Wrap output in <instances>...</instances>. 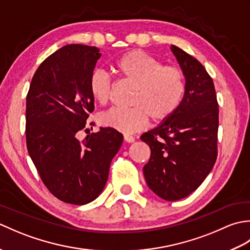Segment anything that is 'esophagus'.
I'll list each match as a JSON object with an SVG mask.
<instances>
[{"label": "esophagus", "mask_w": 250, "mask_h": 250, "mask_svg": "<svg viewBox=\"0 0 250 250\" xmlns=\"http://www.w3.org/2000/svg\"><path fill=\"white\" fill-rule=\"evenodd\" d=\"M124 139L126 143H133L135 141V139L132 135H129V134H125L124 135Z\"/></svg>", "instance_id": "1"}]
</instances>
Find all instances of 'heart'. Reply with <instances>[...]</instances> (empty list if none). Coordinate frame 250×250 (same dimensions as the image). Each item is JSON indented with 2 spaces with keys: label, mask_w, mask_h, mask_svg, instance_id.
<instances>
[{
  "label": "heart",
  "mask_w": 250,
  "mask_h": 250,
  "mask_svg": "<svg viewBox=\"0 0 250 250\" xmlns=\"http://www.w3.org/2000/svg\"><path fill=\"white\" fill-rule=\"evenodd\" d=\"M119 75L135 83L131 107H113L101 116L105 126L122 133H134L146 128L152 120L167 119L178 108L184 98L186 82L183 72L171 65H162L157 58L142 50H131L114 63ZM89 90L100 104L110 100L113 82L102 70H95L89 78Z\"/></svg>",
  "instance_id": "obj_1"
}]
</instances>
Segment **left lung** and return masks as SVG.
Listing matches in <instances>:
<instances>
[{"label": "left lung", "mask_w": 250, "mask_h": 250, "mask_svg": "<svg viewBox=\"0 0 250 250\" xmlns=\"http://www.w3.org/2000/svg\"><path fill=\"white\" fill-rule=\"evenodd\" d=\"M171 50L186 79L183 101L173 115L141 140L151 151L143 167L148 187L163 200L177 201L193 192L214 167L219 109L205 67L177 46L172 45Z\"/></svg>", "instance_id": "obj_1"}]
</instances>
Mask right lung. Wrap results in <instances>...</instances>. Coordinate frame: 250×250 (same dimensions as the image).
Here are the masks:
<instances>
[{
	"instance_id": "1",
	"label": "right lung",
	"mask_w": 250,
	"mask_h": 250,
	"mask_svg": "<svg viewBox=\"0 0 250 250\" xmlns=\"http://www.w3.org/2000/svg\"><path fill=\"white\" fill-rule=\"evenodd\" d=\"M100 57L93 46L62 47L41 63L26 94L29 155L47 189L70 204L98 198L124 140L113 128L76 137L94 109L89 78Z\"/></svg>"
}]
</instances>
